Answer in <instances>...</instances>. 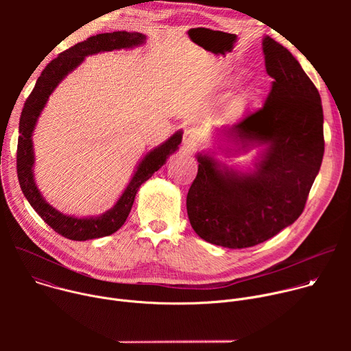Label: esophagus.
<instances>
[{"label": "esophagus", "instance_id": "1", "mask_svg": "<svg viewBox=\"0 0 351 351\" xmlns=\"http://www.w3.org/2000/svg\"><path fill=\"white\" fill-rule=\"evenodd\" d=\"M199 144H202V133H199V130L195 128L186 129L183 134V147L187 152H194Z\"/></svg>", "mask_w": 351, "mask_h": 351}]
</instances>
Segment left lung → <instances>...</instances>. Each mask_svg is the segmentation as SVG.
<instances>
[{
	"mask_svg": "<svg viewBox=\"0 0 351 351\" xmlns=\"http://www.w3.org/2000/svg\"><path fill=\"white\" fill-rule=\"evenodd\" d=\"M263 51L274 79L271 93L263 108L226 130L237 147L226 153L261 147L254 169L228 167L215 152L198 153V172L186 199L194 232L228 248L260 244L302 215L325 149L317 87L289 49L269 36Z\"/></svg>",
	"mask_w": 351,
	"mask_h": 351,
	"instance_id": "8db88e82",
	"label": "left lung"
}]
</instances>
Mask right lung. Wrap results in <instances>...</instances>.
Instances as JSON below:
<instances>
[{"label": "right lung", "instance_id": "obj_1", "mask_svg": "<svg viewBox=\"0 0 351 351\" xmlns=\"http://www.w3.org/2000/svg\"><path fill=\"white\" fill-rule=\"evenodd\" d=\"M144 41L145 36L137 32H114L91 36L87 40L77 43L45 66L22 110L19 121L21 136L18 138L16 152V169L21 189L27 198L29 204L44 219V222L66 239L84 241L115 233L125 223L138 187L167 162L169 156L176 153L179 144L182 143L183 133L182 130H178L167 141L152 149V152H148L138 162L129 184L114 207L98 217L77 218L60 213L45 202V198L34 182V152L32 136L49 95L72 71H75L84 61L86 57L104 51H112V49L138 47L144 44Z\"/></svg>", "mask_w": 351, "mask_h": 351}]
</instances>
